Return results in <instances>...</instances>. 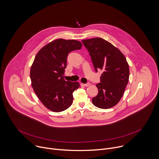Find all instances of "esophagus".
Returning <instances> with one entry per match:
<instances>
[{
    "mask_svg": "<svg viewBox=\"0 0 159 159\" xmlns=\"http://www.w3.org/2000/svg\"><path fill=\"white\" fill-rule=\"evenodd\" d=\"M81 85L84 86V87H89L90 85V83H87V84H81Z\"/></svg>",
    "mask_w": 159,
    "mask_h": 159,
    "instance_id": "34e87169",
    "label": "esophagus"
}]
</instances>
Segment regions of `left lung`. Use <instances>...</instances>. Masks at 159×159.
Masks as SVG:
<instances>
[{"label": "left lung", "instance_id": "obj_1", "mask_svg": "<svg viewBox=\"0 0 159 159\" xmlns=\"http://www.w3.org/2000/svg\"><path fill=\"white\" fill-rule=\"evenodd\" d=\"M96 72L102 70L98 94L92 99L97 107L107 109L117 105L129 79V67L124 55L109 42L97 37L83 40Z\"/></svg>", "mask_w": 159, "mask_h": 159}]
</instances>
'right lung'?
<instances>
[{
  "mask_svg": "<svg viewBox=\"0 0 159 159\" xmlns=\"http://www.w3.org/2000/svg\"><path fill=\"white\" fill-rule=\"evenodd\" d=\"M75 40L58 39L43 46L37 54L30 68L32 87L44 106L60 112L73 102V92L80 85L64 79L69 53L82 47Z\"/></svg>",
  "mask_w": 159,
  "mask_h": 159,
  "instance_id": "1",
  "label": "right lung"
}]
</instances>
